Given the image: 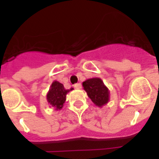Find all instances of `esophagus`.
I'll return each mask as SVG.
<instances>
[{
    "instance_id": "34e87169",
    "label": "esophagus",
    "mask_w": 159,
    "mask_h": 159,
    "mask_svg": "<svg viewBox=\"0 0 159 159\" xmlns=\"http://www.w3.org/2000/svg\"><path fill=\"white\" fill-rule=\"evenodd\" d=\"M74 88H75L76 89H80L82 88V85H81V83H76V84L74 85Z\"/></svg>"
}]
</instances>
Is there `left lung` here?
<instances>
[{
    "label": "left lung",
    "instance_id": "obj_1",
    "mask_svg": "<svg viewBox=\"0 0 159 159\" xmlns=\"http://www.w3.org/2000/svg\"><path fill=\"white\" fill-rule=\"evenodd\" d=\"M83 89L95 106L104 107L110 100V91L100 77H93L83 83Z\"/></svg>",
    "mask_w": 159,
    "mask_h": 159
}]
</instances>
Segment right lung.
I'll return each instance as SVG.
<instances>
[{
    "label": "right lung",
    "instance_id": "add662e5",
    "mask_svg": "<svg viewBox=\"0 0 159 159\" xmlns=\"http://www.w3.org/2000/svg\"><path fill=\"white\" fill-rule=\"evenodd\" d=\"M73 89H66L62 83L58 81H54L50 86L48 92L47 93V100L49 105L54 108V110H61L66 100V94Z\"/></svg>",
    "mask_w": 159,
    "mask_h": 159
}]
</instances>
